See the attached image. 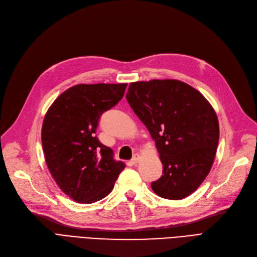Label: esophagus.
<instances>
[{"mask_svg":"<svg viewBox=\"0 0 257 257\" xmlns=\"http://www.w3.org/2000/svg\"><path fill=\"white\" fill-rule=\"evenodd\" d=\"M139 161H140V156L138 155V154H135L134 156H133V158H132V164L133 165H137L138 163H139Z\"/></svg>","mask_w":257,"mask_h":257,"instance_id":"obj_1","label":"esophagus"}]
</instances>
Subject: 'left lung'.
Returning <instances> with one entry per match:
<instances>
[{
	"label": "left lung",
	"mask_w": 257,
	"mask_h": 257,
	"mask_svg": "<svg viewBox=\"0 0 257 257\" xmlns=\"http://www.w3.org/2000/svg\"><path fill=\"white\" fill-rule=\"evenodd\" d=\"M126 100L155 141L163 166L151 187L157 196L181 200L205 180L217 152L219 122L209 102L178 79L131 83Z\"/></svg>",
	"instance_id": "obj_1"
}]
</instances>
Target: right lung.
I'll return each instance as SVG.
<instances>
[{
	"instance_id": "right-lung-1",
	"label": "right lung",
	"mask_w": 257,
	"mask_h": 257,
	"mask_svg": "<svg viewBox=\"0 0 257 257\" xmlns=\"http://www.w3.org/2000/svg\"><path fill=\"white\" fill-rule=\"evenodd\" d=\"M127 84H79L48 109L41 141L49 170L59 188L77 203L100 201L112 190L125 165L95 136L101 114L123 98Z\"/></svg>"
}]
</instances>
